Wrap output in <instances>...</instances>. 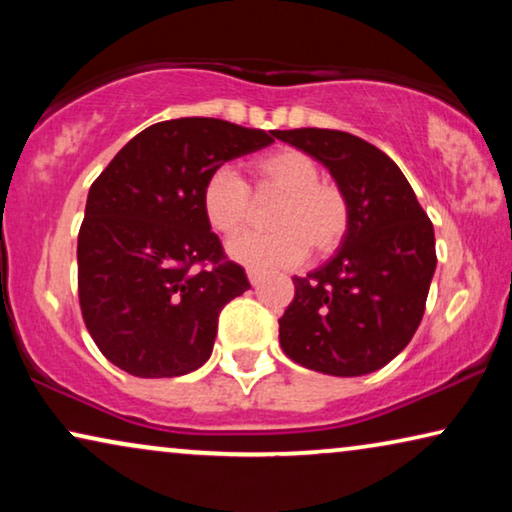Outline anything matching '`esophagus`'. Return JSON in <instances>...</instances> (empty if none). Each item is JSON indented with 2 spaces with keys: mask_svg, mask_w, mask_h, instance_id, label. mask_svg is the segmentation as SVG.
Here are the masks:
<instances>
[{
  "mask_svg": "<svg viewBox=\"0 0 512 512\" xmlns=\"http://www.w3.org/2000/svg\"><path fill=\"white\" fill-rule=\"evenodd\" d=\"M247 277H249V282L256 286V284L261 282V279H263V272H261V270H256V268H249V270H247Z\"/></svg>",
  "mask_w": 512,
  "mask_h": 512,
  "instance_id": "1",
  "label": "esophagus"
}]
</instances>
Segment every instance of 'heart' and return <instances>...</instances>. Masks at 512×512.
Here are the masks:
<instances>
[{"label":"heart","instance_id":"b5f03b06","mask_svg":"<svg viewBox=\"0 0 512 512\" xmlns=\"http://www.w3.org/2000/svg\"><path fill=\"white\" fill-rule=\"evenodd\" d=\"M258 193L282 195L270 212L268 233H244L228 242V254L251 268H286L310 254H333L345 240L352 207L347 193L321 179V167L298 149H277L251 163ZM202 214L221 235H235L251 219V193L230 167L209 172L200 191Z\"/></svg>","mask_w":512,"mask_h":512}]
</instances>
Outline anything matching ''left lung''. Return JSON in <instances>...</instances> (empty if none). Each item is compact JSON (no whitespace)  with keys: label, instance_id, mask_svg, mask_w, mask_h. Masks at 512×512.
Masks as SVG:
<instances>
[{"label":"left lung","instance_id":"1","mask_svg":"<svg viewBox=\"0 0 512 512\" xmlns=\"http://www.w3.org/2000/svg\"><path fill=\"white\" fill-rule=\"evenodd\" d=\"M331 172L352 223L331 261L293 277L296 296L279 319L284 354L335 377L368 375L401 354L424 317L436 272L433 223L398 165L340 130H277Z\"/></svg>","mask_w":512,"mask_h":512}]
</instances>
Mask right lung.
Segmentation results:
<instances>
[{
    "label": "right lung",
    "instance_id": "right-lung-1",
    "mask_svg": "<svg viewBox=\"0 0 512 512\" xmlns=\"http://www.w3.org/2000/svg\"><path fill=\"white\" fill-rule=\"evenodd\" d=\"M219 118H174L132 137L88 191L79 303L107 359L135 377H179L212 356L223 305L251 289L200 205L209 172L275 142Z\"/></svg>",
    "mask_w": 512,
    "mask_h": 512
}]
</instances>
